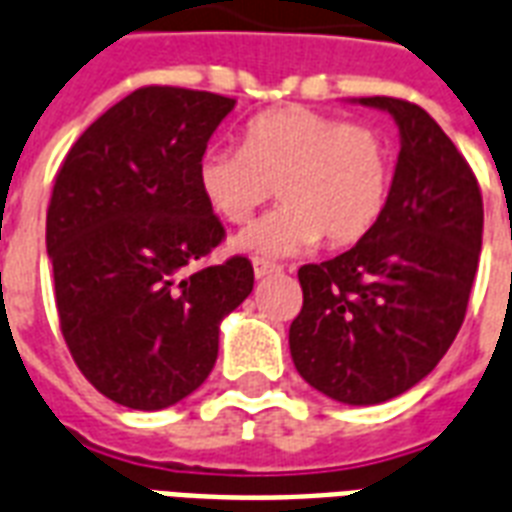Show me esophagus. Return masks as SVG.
Here are the masks:
<instances>
[{
	"label": "esophagus",
	"mask_w": 512,
	"mask_h": 512,
	"mask_svg": "<svg viewBox=\"0 0 512 512\" xmlns=\"http://www.w3.org/2000/svg\"><path fill=\"white\" fill-rule=\"evenodd\" d=\"M252 268H255V279H268L273 273H282V265L268 263V260H255Z\"/></svg>",
	"instance_id": "esophagus-1"
}]
</instances>
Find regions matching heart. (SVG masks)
<instances>
[{
    "label": "heart",
    "mask_w": 512,
    "mask_h": 512,
    "mask_svg": "<svg viewBox=\"0 0 512 512\" xmlns=\"http://www.w3.org/2000/svg\"><path fill=\"white\" fill-rule=\"evenodd\" d=\"M279 187L284 206L233 247L282 257L317 247H349L376 228L392 187V152L376 128L343 123L308 107L252 117L244 147H209L198 161V190L217 217L244 225Z\"/></svg>",
    "instance_id": "1"
}]
</instances>
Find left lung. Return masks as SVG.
I'll return each mask as SVG.
<instances>
[{
	"instance_id": "left-lung-1",
	"label": "left lung",
	"mask_w": 512,
	"mask_h": 512,
	"mask_svg": "<svg viewBox=\"0 0 512 512\" xmlns=\"http://www.w3.org/2000/svg\"><path fill=\"white\" fill-rule=\"evenodd\" d=\"M354 104L389 112L400 131L389 201L349 252L298 271L290 354L322 395L378 405L429 376L454 343L481 257L483 201L462 152L424 109L389 96Z\"/></svg>"
}]
</instances>
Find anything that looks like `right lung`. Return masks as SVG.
Returning a JSON list of instances; mask_svg holds the SVG:
<instances>
[{
    "mask_svg": "<svg viewBox=\"0 0 512 512\" xmlns=\"http://www.w3.org/2000/svg\"><path fill=\"white\" fill-rule=\"evenodd\" d=\"M236 101L139 88L85 128L58 171L48 257L61 333L101 395L134 411L185 400L212 373L220 325L247 300V257L185 268L225 236L198 161Z\"/></svg>",
    "mask_w": 512,
    "mask_h": 512,
    "instance_id": "add662e5",
    "label": "right lung"
}]
</instances>
